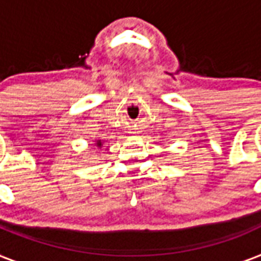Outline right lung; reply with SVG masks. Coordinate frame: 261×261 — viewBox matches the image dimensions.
I'll return each mask as SVG.
<instances>
[{"label": "right lung", "mask_w": 261, "mask_h": 261, "mask_svg": "<svg viewBox=\"0 0 261 261\" xmlns=\"http://www.w3.org/2000/svg\"><path fill=\"white\" fill-rule=\"evenodd\" d=\"M100 145H102V144H100V141L97 142V147H100Z\"/></svg>", "instance_id": "obj_1"}]
</instances>
